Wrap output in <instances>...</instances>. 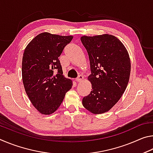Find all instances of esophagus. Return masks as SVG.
Wrapping results in <instances>:
<instances>
[{
	"label": "esophagus",
	"instance_id": "obj_1",
	"mask_svg": "<svg viewBox=\"0 0 153 153\" xmlns=\"http://www.w3.org/2000/svg\"><path fill=\"white\" fill-rule=\"evenodd\" d=\"M83 79H84V76H83L82 75H79V76H78V77H77L76 79V81L77 82H82Z\"/></svg>",
	"mask_w": 153,
	"mask_h": 153
}]
</instances>
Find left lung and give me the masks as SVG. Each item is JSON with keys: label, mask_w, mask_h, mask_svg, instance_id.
I'll return each mask as SVG.
<instances>
[{"label": "left lung", "mask_w": 153, "mask_h": 153, "mask_svg": "<svg viewBox=\"0 0 153 153\" xmlns=\"http://www.w3.org/2000/svg\"><path fill=\"white\" fill-rule=\"evenodd\" d=\"M89 56L92 91L83 98L84 108L93 114L107 112L128 86L131 62L125 46L117 37L105 34L80 38Z\"/></svg>", "instance_id": "obj_1"}]
</instances>
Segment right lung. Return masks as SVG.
<instances>
[{"mask_svg":"<svg viewBox=\"0 0 153 153\" xmlns=\"http://www.w3.org/2000/svg\"><path fill=\"white\" fill-rule=\"evenodd\" d=\"M73 36L48 32L33 38L25 48L22 58V80L25 92L38 112L51 115L58 109L72 80L66 78L59 56Z\"/></svg>","mask_w":153,"mask_h":153,"instance_id":"1","label":"right lung"}]
</instances>
